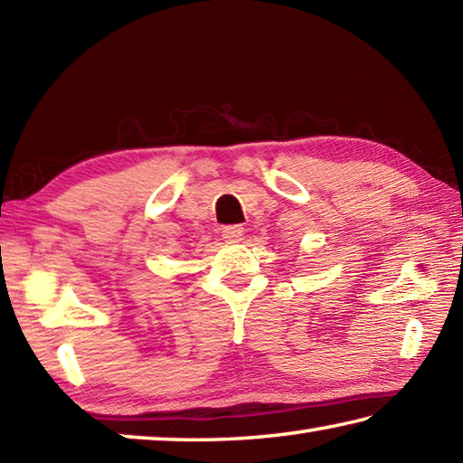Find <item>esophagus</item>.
I'll use <instances>...</instances> for the list:
<instances>
[{
    "mask_svg": "<svg viewBox=\"0 0 463 463\" xmlns=\"http://www.w3.org/2000/svg\"><path fill=\"white\" fill-rule=\"evenodd\" d=\"M242 234H245V229L242 226H224L222 229V239L229 241V242H239L242 239Z\"/></svg>",
    "mask_w": 463,
    "mask_h": 463,
    "instance_id": "esophagus-1",
    "label": "esophagus"
}]
</instances>
